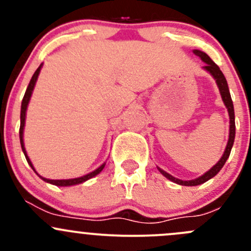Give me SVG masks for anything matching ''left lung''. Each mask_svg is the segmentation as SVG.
Wrapping results in <instances>:
<instances>
[{
	"label": "left lung",
	"mask_w": 251,
	"mask_h": 251,
	"mask_svg": "<svg viewBox=\"0 0 251 251\" xmlns=\"http://www.w3.org/2000/svg\"><path fill=\"white\" fill-rule=\"evenodd\" d=\"M194 53H196V54L198 55V57H201V60H203L204 63H206V65H205V67H204V69H206L207 72H209L210 74H211L212 76H214L215 80H216L217 86H219L220 93H221L222 100H224L225 105H226L227 109H228L229 124H231V125H229L228 143H227L226 151H225L224 155H222V158L220 159L219 163H217L216 165H214V168L210 169V170L207 171V173H205L203 176L198 177V178H196V179H192V181H182V179L176 178V177L171 176L170 174L165 173V171H163V170H161V169H159V171H160V173L163 174L164 176L166 177V178H169V179H170V181L175 182V183L181 184V186H198V184H201V183H204V182H206L207 179L212 178V177H214L215 175H216L220 170H221L222 166L225 165L226 160H227V159H228L229 154H231V149H232V146H233L234 136H235V123H234L233 102H232L231 93H229L228 85H227L226 77H225V75L222 74V72H221V70H220V68L217 67L216 64H215L214 60H212L211 58H210L209 55L206 54V53L201 52V50H194Z\"/></svg>",
	"instance_id": "8db88e82"
}]
</instances>
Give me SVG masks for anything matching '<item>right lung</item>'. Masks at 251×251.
<instances>
[{
  "label": "right lung",
  "instance_id": "obj_1",
  "mask_svg": "<svg viewBox=\"0 0 251 251\" xmlns=\"http://www.w3.org/2000/svg\"><path fill=\"white\" fill-rule=\"evenodd\" d=\"M41 67L42 64L40 65L39 68H37L36 72L34 73V75H32L31 80H30L29 82V86H27L26 91H25V95H24V98H23V102H22V110H20V128H19V138H20V144H22V149L23 151H24V155L25 158H26V161L29 163V165L31 166L32 170L35 171L34 166H32L31 161H30L29 156H27L26 151H25V148H24V141H23V131H24V124H25V113H26V108H27V104H29V100H30V97H31V93H32V90H34V86L35 83H36V80H37V76H39V73L40 70H41ZM105 164H103L102 166H100V168L97 169V170H95L93 173H90L87 175H85V176L82 177H78V178H72V179H47V178H44V177H41L44 181L48 182V183L50 184H54V186H59V187H67V186H74V184H78V183H82V182L87 181V179L92 178V177H95L96 175H98L100 173V171L103 170V168H104ZM37 174V173H36Z\"/></svg>",
  "mask_w": 251,
  "mask_h": 251
}]
</instances>
